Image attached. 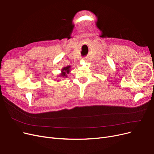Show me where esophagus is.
<instances>
[{
  "mask_svg": "<svg viewBox=\"0 0 154 154\" xmlns=\"http://www.w3.org/2000/svg\"><path fill=\"white\" fill-rule=\"evenodd\" d=\"M83 61H88V59H87V58H83Z\"/></svg>",
  "mask_w": 154,
  "mask_h": 154,
  "instance_id": "1",
  "label": "esophagus"
}]
</instances>
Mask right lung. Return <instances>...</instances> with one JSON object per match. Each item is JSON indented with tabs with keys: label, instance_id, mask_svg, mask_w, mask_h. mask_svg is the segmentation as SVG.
Returning a JSON list of instances; mask_svg holds the SVG:
<instances>
[{
	"label": "right lung",
	"instance_id": "1",
	"mask_svg": "<svg viewBox=\"0 0 154 154\" xmlns=\"http://www.w3.org/2000/svg\"><path fill=\"white\" fill-rule=\"evenodd\" d=\"M71 68H72L71 66H70V65H68L65 67L62 68L61 70V73L60 74L58 77L66 78L68 77V75L70 73V72L71 71Z\"/></svg>",
	"mask_w": 154,
	"mask_h": 154
}]
</instances>
